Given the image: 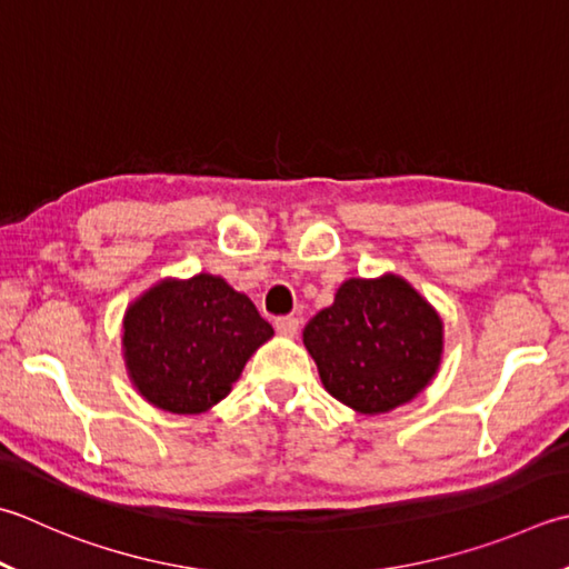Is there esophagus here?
<instances>
[{
	"label": "esophagus",
	"instance_id": "obj_1",
	"mask_svg": "<svg viewBox=\"0 0 569 569\" xmlns=\"http://www.w3.org/2000/svg\"><path fill=\"white\" fill-rule=\"evenodd\" d=\"M298 328H300V320L293 316H286V318H276V330L278 336L283 338H296L298 336Z\"/></svg>",
	"mask_w": 569,
	"mask_h": 569
}]
</instances>
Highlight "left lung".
Wrapping results in <instances>:
<instances>
[{
  "instance_id": "left-lung-1",
  "label": "left lung",
  "mask_w": 569,
  "mask_h": 569,
  "mask_svg": "<svg viewBox=\"0 0 569 569\" xmlns=\"http://www.w3.org/2000/svg\"><path fill=\"white\" fill-rule=\"evenodd\" d=\"M303 345L322 387L365 417L411 402L437 377L443 320L407 278H348L308 320Z\"/></svg>"
}]
</instances>
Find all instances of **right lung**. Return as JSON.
<instances>
[{
    "mask_svg": "<svg viewBox=\"0 0 569 569\" xmlns=\"http://www.w3.org/2000/svg\"><path fill=\"white\" fill-rule=\"evenodd\" d=\"M273 338L249 296L214 273L160 278L122 316V360L144 402L202 415L224 399L243 365Z\"/></svg>",
    "mask_w": 569,
    "mask_h": 569,
    "instance_id": "right-lung-1",
    "label": "right lung"
}]
</instances>
